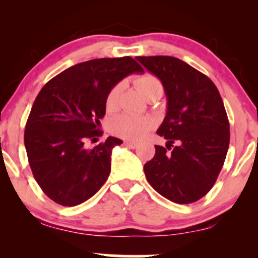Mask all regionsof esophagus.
I'll list each match as a JSON object with an SVG mask.
<instances>
[{"instance_id": "obj_1", "label": "esophagus", "mask_w": 258, "mask_h": 258, "mask_svg": "<svg viewBox=\"0 0 258 258\" xmlns=\"http://www.w3.org/2000/svg\"><path fill=\"white\" fill-rule=\"evenodd\" d=\"M125 144L130 148H136L138 146L137 142H135V141H125Z\"/></svg>"}]
</instances>
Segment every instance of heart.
<instances>
[{
  "label": "heart",
  "instance_id": "1",
  "mask_svg": "<svg viewBox=\"0 0 258 258\" xmlns=\"http://www.w3.org/2000/svg\"><path fill=\"white\" fill-rule=\"evenodd\" d=\"M135 85L147 99L160 97L164 91L161 81L153 74H143L135 79ZM121 85L117 84L109 91L105 99L108 111L116 110L119 106ZM154 121L148 116H137L132 114H122L111 121L110 128L114 135L125 139H141L153 128Z\"/></svg>",
  "mask_w": 258,
  "mask_h": 258
}]
</instances>
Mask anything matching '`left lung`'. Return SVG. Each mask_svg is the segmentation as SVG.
<instances>
[{
	"label": "left lung",
	"mask_w": 258,
	"mask_h": 258,
	"mask_svg": "<svg viewBox=\"0 0 258 258\" xmlns=\"http://www.w3.org/2000/svg\"><path fill=\"white\" fill-rule=\"evenodd\" d=\"M136 59L158 76L167 97L166 116L156 132L167 144L155 146V155L144 165L148 182L173 203H195L214 186L229 147V121L220 92L178 58Z\"/></svg>",
	"instance_id": "obj_1"
}]
</instances>
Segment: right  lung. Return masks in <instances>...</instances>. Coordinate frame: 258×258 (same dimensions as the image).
Returning <instances> with one entry per match:
<instances>
[{"instance_id": "right-lung-1", "label": "right lung", "mask_w": 258, "mask_h": 258, "mask_svg": "<svg viewBox=\"0 0 258 258\" xmlns=\"http://www.w3.org/2000/svg\"><path fill=\"white\" fill-rule=\"evenodd\" d=\"M131 57L92 59L64 70L43 86L26 121L24 143L37 184L61 206L88 200L108 179L112 148L108 137L92 149L86 139L102 136L109 91L123 78L143 73Z\"/></svg>"}]
</instances>
